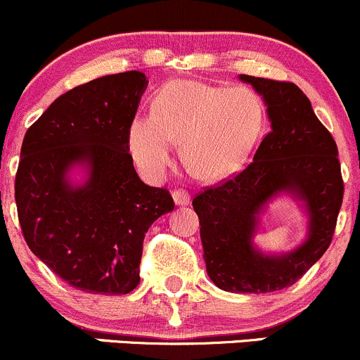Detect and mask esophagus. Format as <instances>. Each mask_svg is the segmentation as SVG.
Wrapping results in <instances>:
<instances>
[{"instance_id": "esophagus-1", "label": "esophagus", "mask_w": 360, "mask_h": 360, "mask_svg": "<svg viewBox=\"0 0 360 360\" xmlns=\"http://www.w3.org/2000/svg\"><path fill=\"white\" fill-rule=\"evenodd\" d=\"M172 195L176 206H187V204H191V194L187 191H184V188H175Z\"/></svg>"}]
</instances>
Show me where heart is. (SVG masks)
Here are the masks:
<instances>
[{
  "label": "heart",
  "mask_w": 360,
  "mask_h": 360,
  "mask_svg": "<svg viewBox=\"0 0 360 360\" xmlns=\"http://www.w3.org/2000/svg\"><path fill=\"white\" fill-rule=\"evenodd\" d=\"M264 125V110L247 87L173 82L154 96L150 117L129 125V150L149 176H163L180 141L184 163L202 180H221L247 160Z\"/></svg>",
  "instance_id": "b5f03b06"
}]
</instances>
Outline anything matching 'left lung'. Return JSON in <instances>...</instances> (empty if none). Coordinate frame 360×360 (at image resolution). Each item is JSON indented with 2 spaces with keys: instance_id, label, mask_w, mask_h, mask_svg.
<instances>
[{
  "instance_id": "obj_1",
  "label": "left lung",
  "mask_w": 360,
  "mask_h": 360,
  "mask_svg": "<svg viewBox=\"0 0 360 360\" xmlns=\"http://www.w3.org/2000/svg\"><path fill=\"white\" fill-rule=\"evenodd\" d=\"M264 99L271 130L252 161L192 200L199 216L204 261L212 283L233 293H269L297 283L326 252L343 200L338 148L295 84L240 75ZM302 198L309 237L285 257H264L252 247L257 214L278 191Z\"/></svg>"
}]
</instances>
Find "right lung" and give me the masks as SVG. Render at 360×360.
<instances>
[{
    "label": "right lung",
    "instance_id": "add662e5",
    "mask_svg": "<svg viewBox=\"0 0 360 360\" xmlns=\"http://www.w3.org/2000/svg\"><path fill=\"white\" fill-rule=\"evenodd\" d=\"M148 87L142 72L99 77L70 89L29 127L15 176L18 221L29 249L77 290L125 295L141 276L148 230L175 202L139 179L129 125ZM87 162L89 180L64 176Z\"/></svg>",
    "mask_w": 360,
    "mask_h": 360
}]
</instances>
